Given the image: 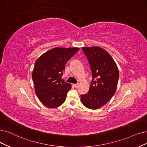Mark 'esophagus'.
Returning <instances> with one entry per match:
<instances>
[{"label": "esophagus", "instance_id": "esophagus-1", "mask_svg": "<svg viewBox=\"0 0 147 147\" xmlns=\"http://www.w3.org/2000/svg\"><path fill=\"white\" fill-rule=\"evenodd\" d=\"M79 84H73V86H74L75 88H76L79 87Z\"/></svg>", "mask_w": 147, "mask_h": 147}]
</instances>
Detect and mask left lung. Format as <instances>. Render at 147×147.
<instances>
[{
    "label": "left lung",
    "mask_w": 147,
    "mask_h": 147,
    "mask_svg": "<svg viewBox=\"0 0 147 147\" xmlns=\"http://www.w3.org/2000/svg\"><path fill=\"white\" fill-rule=\"evenodd\" d=\"M92 73L90 89L81 95L82 104L92 110L99 109L110 101L115 94L119 73L110 54L99 47H83Z\"/></svg>",
    "instance_id": "1"
}]
</instances>
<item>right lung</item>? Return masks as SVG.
Returning a JSON list of instances; mask_svg holds the SVG:
<instances>
[{
    "label": "right lung",
    "mask_w": 147,
    "mask_h": 147,
    "mask_svg": "<svg viewBox=\"0 0 147 147\" xmlns=\"http://www.w3.org/2000/svg\"><path fill=\"white\" fill-rule=\"evenodd\" d=\"M79 48L51 49L38 58L32 73L35 92L43 105L56 108L65 102L71 85L61 79L65 65Z\"/></svg>",
    "instance_id": "right-lung-1"
}]
</instances>
